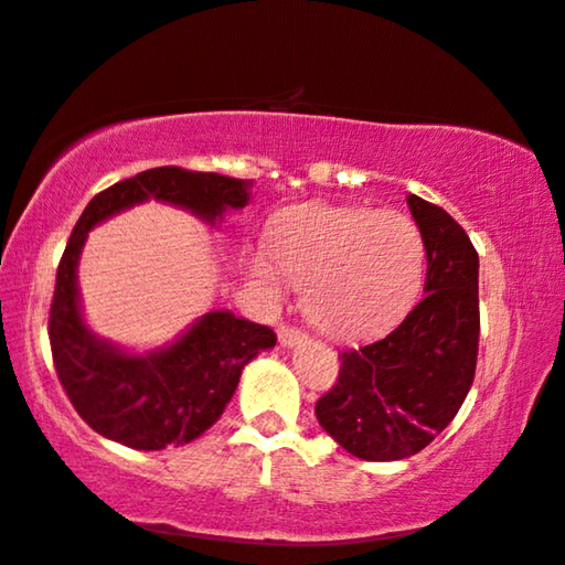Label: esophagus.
Wrapping results in <instances>:
<instances>
[{
  "mask_svg": "<svg viewBox=\"0 0 565 565\" xmlns=\"http://www.w3.org/2000/svg\"><path fill=\"white\" fill-rule=\"evenodd\" d=\"M303 339H307V334H303L301 329L289 327V324L279 327V344L281 347H297V344L303 342Z\"/></svg>",
  "mask_w": 565,
  "mask_h": 565,
  "instance_id": "obj_1",
  "label": "esophagus"
}]
</instances>
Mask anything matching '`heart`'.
<instances>
[{
    "mask_svg": "<svg viewBox=\"0 0 565 565\" xmlns=\"http://www.w3.org/2000/svg\"><path fill=\"white\" fill-rule=\"evenodd\" d=\"M268 256L248 258V276L268 299L279 270L301 286L309 319L329 334L364 337L407 315L425 276V241L395 211L309 203L286 213L268 236Z\"/></svg>",
    "mask_w": 565,
    "mask_h": 565,
    "instance_id": "1",
    "label": "heart"
}]
</instances>
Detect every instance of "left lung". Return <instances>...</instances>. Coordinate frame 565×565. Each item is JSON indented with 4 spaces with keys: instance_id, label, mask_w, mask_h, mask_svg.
Here are the masks:
<instances>
[{
    "instance_id": "obj_1",
    "label": "left lung",
    "mask_w": 565,
    "mask_h": 565,
    "mask_svg": "<svg viewBox=\"0 0 565 565\" xmlns=\"http://www.w3.org/2000/svg\"><path fill=\"white\" fill-rule=\"evenodd\" d=\"M425 241V299L377 342L339 352V377L317 419L354 458L417 455L458 415L476 380L478 250L440 205L407 199Z\"/></svg>"
}]
</instances>
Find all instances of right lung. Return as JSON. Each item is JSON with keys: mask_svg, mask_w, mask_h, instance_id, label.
<instances>
[{"mask_svg": "<svg viewBox=\"0 0 565 565\" xmlns=\"http://www.w3.org/2000/svg\"><path fill=\"white\" fill-rule=\"evenodd\" d=\"M148 199L216 221L226 209H244L248 183L178 166L142 170L87 203L60 258L47 327L57 380L95 433L132 450H163L201 437L234 397L241 370L276 344L271 327L231 311H211L175 344L140 356L89 334L79 315L75 274L87 231Z\"/></svg>", "mask_w": 565, "mask_h": 565, "instance_id": "obj_1", "label": "right lung"}]
</instances>
